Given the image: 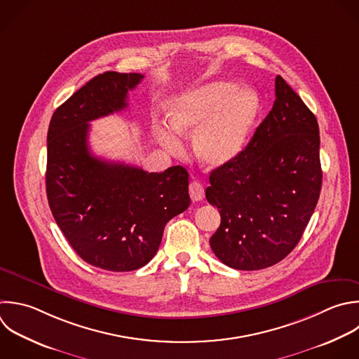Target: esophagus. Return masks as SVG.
Here are the masks:
<instances>
[{
	"label": "esophagus",
	"mask_w": 359,
	"mask_h": 359,
	"mask_svg": "<svg viewBox=\"0 0 359 359\" xmlns=\"http://www.w3.org/2000/svg\"><path fill=\"white\" fill-rule=\"evenodd\" d=\"M189 196H191V199H192L194 202L201 201V199L205 196V189H203V187H202L199 182L192 181V182L189 184Z\"/></svg>",
	"instance_id": "1"
}]
</instances>
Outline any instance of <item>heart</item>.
Here are the masks:
<instances>
[{
  "mask_svg": "<svg viewBox=\"0 0 359 359\" xmlns=\"http://www.w3.org/2000/svg\"><path fill=\"white\" fill-rule=\"evenodd\" d=\"M259 114L254 90L231 81L216 80L177 97L168 111L170 128H156L158 142L170 151L182 149L177 133H196L194 150L208 168H220L233 161L245 147Z\"/></svg>",
  "mask_w": 359,
  "mask_h": 359,
  "instance_id": "1",
  "label": "heart"
}]
</instances>
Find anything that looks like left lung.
Returning a JSON list of instances; mask_svg holds the SVG:
<instances>
[{"label": "left lung", "instance_id": "left-lung-1", "mask_svg": "<svg viewBox=\"0 0 359 359\" xmlns=\"http://www.w3.org/2000/svg\"><path fill=\"white\" fill-rule=\"evenodd\" d=\"M275 102L247 147L210 172L206 199L222 222L209 243L227 266L268 268L299 243L321 189L317 119L276 76Z\"/></svg>", "mask_w": 359, "mask_h": 359}]
</instances>
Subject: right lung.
Here are the masks:
<instances>
[{
    "mask_svg": "<svg viewBox=\"0 0 359 359\" xmlns=\"http://www.w3.org/2000/svg\"><path fill=\"white\" fill-rule=\"evenodd\" d=\"M139 73L107 72L53 114L48 130L46 192L53 217L74 251L114 272L135 271L157 252L170 219L188 209V171L164 172L95 157L90 122L128 107Z\"/></svg>",
    "mask_w": 359,
    "mask_h": 359,
    "instance_id": "right-lung-1",
    "label": "right lung"
}]
</instances>
